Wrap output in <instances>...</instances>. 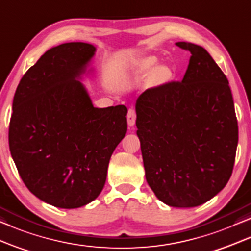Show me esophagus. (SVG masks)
Masks as SVG:
<instances>
[{
    "label": "esophagus",
    "mask_w": 251,
    "mask_h": 251,
    "mask_svg": "<svg viewBox=\"0 0 251 251\" xmlns=\"http://www.w3.org/2000/svg\"><path fill=\"white\" fill-rule=\"evenodd\" d=\"M136 120V112L134 108H129L127 112V124L128 126H134Z\"/></svg>",
    "instance_id": "1"
}]
</instances>
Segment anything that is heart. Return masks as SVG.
Masks as SVG:
<instances>
[{
  "label": "heart",
  "instance_id": "obj_1",
  "mask_svg": "<svg viewBox=\"0 0 251 251\" xmlns=\"http://www.w3.org/2000/svg\"><path fill=\"white\" fill-rule=\"evenodd\" d=\"M157 65H158V61L152 56L139 58L133 63L132 75L138 78H146V76L151 75L150 80L153 85H160V83L169 81L172 75L171 70L166 66L157 68Z\"/></svg>",
  "mask_w": 251,
  "mask_h": 251
}]
</instances>
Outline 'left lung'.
Returning <instances> with one entry per match:
<instances>
[{"mask_svg":"<svg viewBox=\"0 0 251 251\" xmlns=\"http://www.w3.org/2000/svg\"><path fill=\"white\" fill-rule=\"evenodd\" d=\"M181 81L151 87L136 101V134L146 179L163 203L193 208L217 195L232 176L239 140L228 80L201 46Z\"/></svg>","mask_w":251,"mask_h":251,"instance_id":"obj_1","label":"left lung"}]
</instances>
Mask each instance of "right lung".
I'll use <instances>...</instances> for the list:
<instances>
[{
	"mask_svg": "<svg viewBox=\"0 0 251 251\" xmlns=\"http://www.w3.org/2000/svg\"><path fill=\"white\" fill-rule=\"evenodd\" d=\"M94 52L83 42L49 49L13 98L9 148L16 168L33 195L62 209L98 198L113 150L127 132V108H94L76 80Z\"/></svg>",
	"mask_w": 251,
	"mask_h": 251,
	"instance_id": "add662e5",
	"label": "right lung"
}]
</instances>
